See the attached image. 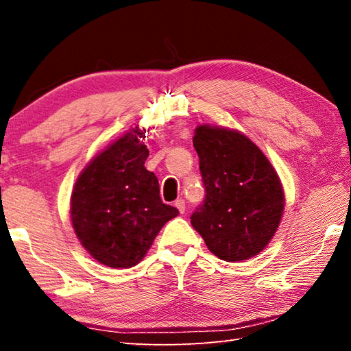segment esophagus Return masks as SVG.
Wrapping results in <instances>:
<instances>
[{"instance_id":"obj_1","label":"esophagus","mask_w":351,"mask_h":351,"mask_svg":"<svg viewBox=\"0 0 351 351\" xmlns=\"http://www.w3.org/2000/svg\"><path fill=\"white\" fill-rule=\"evenodd\" d=\"M175 207H176V209L180 210L181 213H184V212H186V201H184L182 198L176 199V201H175Z\"/></svg>"}]
</instances>
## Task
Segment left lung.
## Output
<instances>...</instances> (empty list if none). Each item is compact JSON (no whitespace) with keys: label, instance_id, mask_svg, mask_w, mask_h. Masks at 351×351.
Segmentation results:
<instances>
[{"label":"left lung","instance_id":"8db88e82","mask_svg":"<svg viewBox=\"0 0 351 351\" xmlns=\"http://www.w3.org/2000/svg\"><path fill=\"white\" fill-rule=\"evenodd\" d=\"M193 147L206 198L190 217L209 251L241 261L268 246L280 224L285 193L263 152L237 130L199 125Z\"/></svg>","mask_w":351,"mask_h":351}]
</instances>
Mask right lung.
<instances>
[{
    "label": "right lung",
    "mask_w": 351,
    "mask_h": 351,
    "mask_svg": "<svg viewBox=\"0 0 351 351\" xmlns=\"http://www.w3.org/2000/svg\"><path fill=\"white\" fill-rule=\"evenodd\" d=\"M145 130L136 127L83 169L71 195V221L82 246L99 263L132 268L176 207L162 203L159 182L145 169Z\"/></svg>",
    "instance_id": "1"
}]
</instances>
